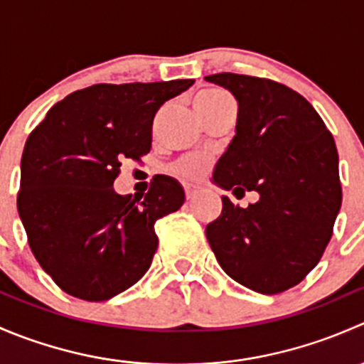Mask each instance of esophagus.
<instances>
[{
  "instance_id": "obj_1",
  "label": "esophagus",
  "mask_w": 364,
  "mask_h": 364,
  "mask_svg": "<svg viewBox=\"0 0 364 364\" xmlns=\"http://www.w3.org/2000/svg\"><path fill=\"white\" fill-rule=\"evenodd\" d=\"M186 199L188 200H192L193 197H196V193H197V190H196V186H186Z\"/></svg>"
}]
</instances>
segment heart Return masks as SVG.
<instances>
[{
	"label": "heart",
	"mask_w": 364,
	"mask_h": 364,
	"mask_svg": "<svg viewBox=\"0 0 364 364\" xmlns=\"http://www.w3.org/2000/svg\"><path fill=\"white\" fill-rule=\"evenodd\" d=\"M234 102L232 97L227 93L225 90H220V87H208V90L200 91L196 97V109L199 112V116L209 114L213 111H218L223 105ZM205 160L203 156H188V159L181 160L176 165V172L178 176H181L186 181H196V179L203 178L205 174Z\"/></svg>",
	"instance_id": "heart-1"
}]
</instances>
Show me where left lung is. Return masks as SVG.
<instances>
[{
  "label": "left lung",
  "instance_id": "left-lung-1",
  "mask_svg": "<svg viewBox=\"0 0 364 364\" xmlns=\"http://www.w3.org/2000/svg\"><path fill=\"white\" fill-rule=\"evenodd\" d=\"M237 100L236 135L213 181L234 193L257 192L240 208L222 197L205 227L209 247L232 280L260 294L299 284L318 264L341 205L338 151L310 102L271 79L215 73Z\"/></svg>",
  "mask_w": 364,
  "mask_h": 364
}]
</instances>
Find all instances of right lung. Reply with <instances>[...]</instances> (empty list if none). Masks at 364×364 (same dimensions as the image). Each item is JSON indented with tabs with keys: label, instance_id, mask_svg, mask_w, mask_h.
<instances>
[{
	"label": "right lung",
	"instance_id": "right-lung-1",
	"mask_svg": "<svg viewBox=\"0 0 364 364\" xmlns=\"http://www.w3.org/2000/svg\"><path fill=\"white\" fill-rule=\"evenodd\" d=\"M192 84H95L58 102L29 134L17 211L33 255L67 294L107 301L151 266L155 223L181 208L183 186L159 176L135 200L112 185L124 160L149 153L159 109Z\"/></svg>",
	"mask_w": 364,
	"mask_h": 364
}]
</instances>
